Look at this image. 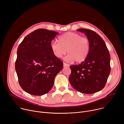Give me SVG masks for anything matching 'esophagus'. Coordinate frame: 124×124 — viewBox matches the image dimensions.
<instances>
[{"mask_svg":"<svg viewBox=\"0 0 124 124\" xmlns=\"http://www.w3.org/2000/svg\"><path fill=\"white\" fill-rule=\"evenodd\" d=\"M63 66L64 67H67V66H69V65L67 63H63Z\"/></svg>","mask_w":124,"mask_h":124,"instance_id":"1","label":"esophagus"}]
</instances>
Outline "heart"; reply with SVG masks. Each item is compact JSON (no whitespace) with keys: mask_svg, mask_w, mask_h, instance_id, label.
<instances>
[{"mask_svg":"<svg viewBox=\"0 0 124 124\" xmlns=\"http://www.w3.org/2000/svg\"><path fill=\"white\" fill-rule=\"evenodd\" d=\"M59 42L52 40L50 47L56 57L60 58L67 52L65 60L81 63L84 61L89 52L90 44L87 38L78 33L68 32L59 38Z\"/></svg>","mask_w":124,"mask_h":124,"instance_id":"1","label":"heart"}]
</instances>
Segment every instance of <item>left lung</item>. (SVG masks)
I'll use <instances>...</instances> for the list:
<instances>
[{
  "mask_svg": "<svg viewBox=\"0 0 124 124\" xmlns=\"http://www.w3.org/2000/svg\"><path fill=\"white\" fill-rule=\"evenodd\" d=\"M88 39L90 50L85 60L78 65H71L69 82L77 91L85 94L102 89L110 73V56L106 45L95 31L86 29L77 30Z\"/></svg>",
  "mask_w": 124,
  "mask_h": 124,
  "instance_id": "8db88e82",
  "label": "left lung"
}]
</instances>
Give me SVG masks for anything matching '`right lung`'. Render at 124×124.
<instances>
[{
  "label": "right lung",
  "mask_w": 124,
  "mask_h": 124,
  "mask_svg": "<svg viewBox=\"0 0 124 124\" xmlns=\"http://www.w3.org/2000/svg\"><path fill=\"white\" fill-rule=\"evenodd\" d=\"M58 32L44 29L26 37L18 48L15 69L19 84L27 93L42 95L52 88L63 62L53 54L50 43Z\"/></svg>",
  "instance_id": "obj_1"
}]
</instances>
